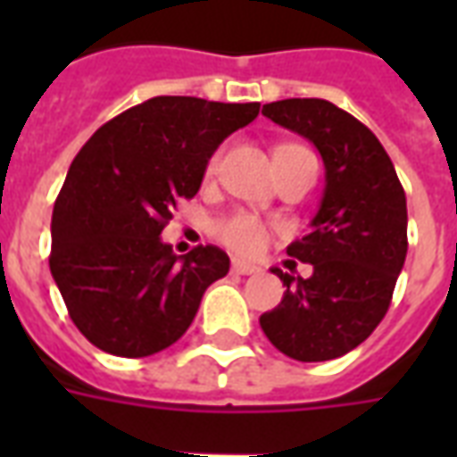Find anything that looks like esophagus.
<instances>
[{
    "label": "esophagus",
    "mask_w": 457,
    "mask_h": 457,
    "mask_svg": "<svg viewBox=\"0 0 457 457\" xmlns=\"http://www.w3.org/2000/svg\"><path fill=\"white\" fill-rule=\"evenodd\" d=\"M232 271H235V274H257L259 267L249 264V262H242V259H235V262H232Z\"/></svg>",
    "instance_id": "34e87169"
}]
</instances>
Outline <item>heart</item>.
<instances>
[{
    "mask_svg": "<svg viewBox=\"0 0 457 457\" xmlns=\"http://www.w3.org/2000/svg\"><path fill=\"white\" fill-rule=\"evenodd\" d=\"M212 166H215V159L210 161V169ZM215 232L229 249H235L239 254H257L267 245V228L247 212H237V215L220 220L215 225Z\"/></svg>",
    "mask_w": 457,
    "mask_h": 457,
    "instance_id": "heart-1",
    "label": "heart"
}]
</instances>
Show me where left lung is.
Returning a JSON list of instances; mask_svg holds the SVG:
<instances>
[{
  "mask_svg": "<svg viewBox=\"0 0 457 457\" xmlns=\"http://www.w3.org/2000/svg\"><path fill=\"white\" fill-rule=\"evenodd\" d=\"M262 114L313 141L326 188L311 232L287 247L313 274L274 269L287 291L259 326L298 362L336 360L372 336L389 311L409 247L406 195L379 139L333 103L291 97L264 104Z\"/></svg>",
  "mask_w": 457,
  "mask_h": 457,
  "instance_id": "1",
  "label": "left lung"
}]
</instances>
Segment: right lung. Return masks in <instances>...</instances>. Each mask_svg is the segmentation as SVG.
<instances>
[{"label": "right lung", "mask_w": 457, "mask_h": 457, "mask_svg": "<svg viewBox=\"0 0 457 457\" xmlns=\"http://www.w3.org/2000/svg\"><path fill=\"white\" fill-rule=\"evenodd\" d=\"M259 103L161 95L95 131L68 169L51 220V274L75 328L117 357L179 340L205 288L229 271L220 247L176 257L161 232L193 198L210 156Z\"/></svg>", "instance_id": "add662e5"}]
</instances>
